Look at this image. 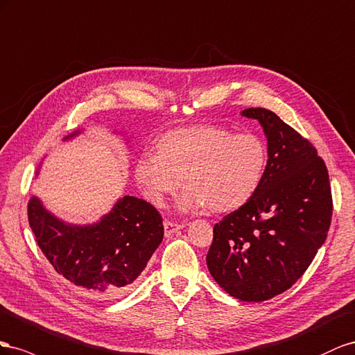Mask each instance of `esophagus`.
<instances>
[{
  "label": "esophagus",
  "mask_w": 355,
  "mask_h": 355,
  "mask_svg": "<svg viewBox=\"0 0 355 355\" xmlns=\"http://www.w3.org/2000/svg\"><path fill=\"white\" fill-rule=\"evenodd\" d=\"M164 227H165V234H166V235H171V234H174L175 230L183 229L184 225H183V223H175V221L165 220V221H164Z\"/></svg>",
  "instance_id": "obj_1"
}]
</instances>
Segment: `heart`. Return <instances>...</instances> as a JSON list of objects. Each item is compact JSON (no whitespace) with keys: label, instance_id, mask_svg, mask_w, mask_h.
Segmentation results:
<instances>
[{"label":"heart","instance_id":"heart-1","mask_svg":"<svg viewBox=\"0 0 355 355\" xmlns=\"http://www.w3.org/2000/svg\"><path fill=\"white\" fill-rule=\"evenodd\" d=\"M268 147L257 134H235L220 126L171 130L159 139L157 153H143L135 178L144 195L162 205L184 181L180 207H209L229 212L256 193L266 169Z\"/></svg>","mask_w":355,"mask_h":355}]
</instances>
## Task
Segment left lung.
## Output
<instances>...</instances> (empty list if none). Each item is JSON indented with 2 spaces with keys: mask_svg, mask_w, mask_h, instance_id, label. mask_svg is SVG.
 Wrapping results in <instances>:
<instances>
[{
  "mask_svg": "<svg viewBox=\"0 0 355 355\" xmlns=\"http://www.w3.org/2000/svg\"><path fill=\"white\" fill-rule=\"evenodd\" d=\"M268 138V164L256 193L214 226L207 254L217 284L242 302L288 290L327 238L333 200L329 171L306 138L273 111L247 108Z\"/></svg>",
  "mask_w": 355,
  "mask_h": 355,
  "instance_id": "8db88e82",
  "label": "left lung"
}]
</instances>
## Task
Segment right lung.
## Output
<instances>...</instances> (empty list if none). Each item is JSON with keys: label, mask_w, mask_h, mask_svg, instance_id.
Segmentation results:
<instances>
[{"label": "right lung", "mask_w": 355, "mask_h": 355, "mask_svg": "<svg viewBox=\"0 0 355 355\" xmlns=\"http://www.w3.org/2000/svg\"><path fill=\"white\" fill-rule=\"evenodd\" d=\"M28 221L50 265L90 299L123 295L164 239L159 211L135 196L119 199L108 214L87 226L67 225L33 196Z\"/></svg>", "instance_id": "add662e5"}]
</instances>
